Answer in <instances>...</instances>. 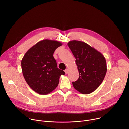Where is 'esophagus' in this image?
Masks as SVG:
<instances>
[{
	"instance_id": "esophagus-1",
	"label": "esophagus",
	"mask_w": 129,
	"mask_h": 129,
	"mask_svg": "<svg viewBox=\"0 0 129 129\" xmlns=\"http://www.w3.org/2000/svg\"><path fill=\"white\" fill-rule=\"evenodd\" d=\"M68 70L67 69H66L65 70V73H66V74H67V73H68Z\"/></svg>"
}]
</instances>
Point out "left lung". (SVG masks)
<instances>
[{
	"label": "left lung",
	"mask_w": 129,
	"mask_h": 129,
	"mask_svg": "<svg viewBox=\"0 0 129 129\" xmlns=\"http://www.w3.org/2000/svg\"><path fill=\"white\" fill-rule=\"evenodd\" d=\"M67 45L76 58L79 73L78 80L72 82L73 86L82 94H90L100 86L105 78L107 70L105 58L85 42L72 40Z\"/></svg>",
	"instance_id": "8db88e82"
}]
</instances>
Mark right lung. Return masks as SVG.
<instances>
[{"label":"right lung","mask_w":129,"mask_h":129,"mask_svg":"<svg viewBox=\"0 0 129 129\" xmlns=\"http://www.w3.org/2000/svg\"><path fill=\"white\" fill-rule=\"evenodd\" d=\"M60 42L43 40L32 46L21 60L23 77L29 86L36 92L46 95L58 86L60 77L65 75L57 67L53 54Z\"/></svg>","instance_id":"add662e5"}]
</instances>
